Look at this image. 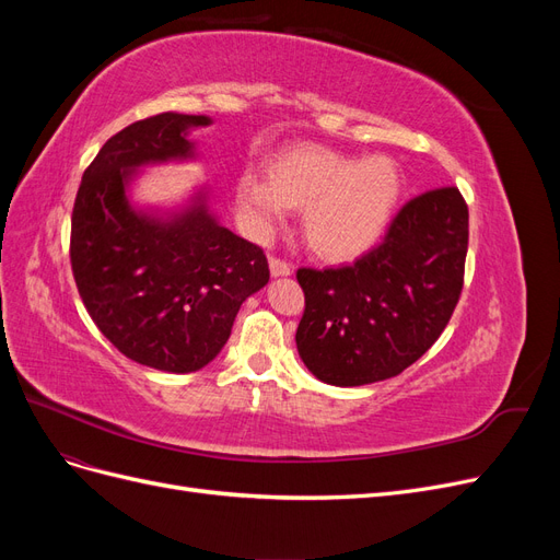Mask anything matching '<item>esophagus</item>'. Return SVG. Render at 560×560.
<instances>
[{"label":"esophagus","mask_w":560,"mask_h":560,"mask_svg":"<svg viewBox=\"0 0 560 560\" xmlns=\"http://www.w3.org/2000/svg\"><path fill=\"white\" fill-rule=\"evenodd\" d=\"M268 268H270V276H273V278L292 276V266L287 264V261H282V259H278V257H270L268 259Z\"/></svg>","instance_id":"34e87169"}]
</instances>
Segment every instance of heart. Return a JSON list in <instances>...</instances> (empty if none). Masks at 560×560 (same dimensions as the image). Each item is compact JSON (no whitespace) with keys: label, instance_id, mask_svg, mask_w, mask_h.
I'll list each match as a JSON object with an SVG mask.
<instances>
[{"label":"heart","instance_id":"1","mask_svg":"<svg viewBox=\"0 0 560 560\" xmlns=\"http://www.w3.org/2000/svg\"><path fill=\"white\" fill-rule=\"evenodd\" d=\"M268 177L245 171L235 206L257 233L273 231L290 208L303 210V235L315 254L350 261L374 247L399 208L404 179L385 156H348L317 144H296L268 159Z\"/></svg>","mask_w":560,"mask_h":560}]
</instances>
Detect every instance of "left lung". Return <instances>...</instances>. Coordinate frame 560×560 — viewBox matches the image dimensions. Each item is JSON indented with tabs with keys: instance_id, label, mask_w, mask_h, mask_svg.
Returning <instances> with one entry per match:
<instances>
[{
	"instance_id": "1",
	"label": "left lung",
	"mask_w": 560,
	"mask_h": 560,
	"mask_svg": "<svg viewBox=\"0 0 560 560\" xmlns=\"http://www.w3.org/2000/svg\"><path fill=\"white\" fill-rule=\"evenodd\" d=\"M469 214L446 186L406 202L385 241L341 268H301L303 364L322 383L358 387L393 378L442 336L463 292Z\"/></svg>"
}]
</instances>
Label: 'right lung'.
Returning a JSON list of instances; mask_svg holds the SVG:
<instances>
[{
  "mask_svg": "<svg viewBox=\"0 0 560 560\" xmlns=\"http://www.w3.org/2000/svg\"><path fill=\"white\" fill-rule=\"evenodd\" d=\"M206 114L165 112L105 142L72 212V270L89 315L128 360L191 374L226 346L243 301L268 282L264 252L229 231L196 184L175 206L132 198L151 165L198 159Z\"/></svg>",
  "mask_w": 560,
  "mask_h": 560,
  "instance_id": "right-lung-1",
  "label": "right lung"
}]
</instances>
